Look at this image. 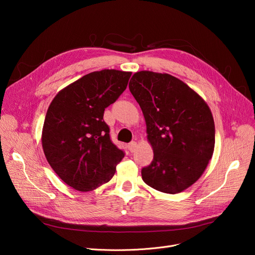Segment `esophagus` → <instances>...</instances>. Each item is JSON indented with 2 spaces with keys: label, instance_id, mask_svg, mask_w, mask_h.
<instances>
[{
  "label": "esophagus",
  "instance_id": "obj_1",
  "mask_svg": "<svg viewBox=\"0 0 255 255\" xmlns=\"http://www.w3.org/2000/svg\"><path fill=\"white\" fill-rule=\"evenodd\" d=\"M128 146L129 152L133 153V152L135 151V149H136V146H137V142H136V141H130Z\"/></svg>",
  "mask_w": 255,
  "mask_h": 255
}]
</instances>
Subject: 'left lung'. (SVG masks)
Instances as JSON below:
<instances>
[{"instance_id": "8db88e82", "label": "left lung", "mask_w": 255, "mask_h": 255, "mask_svg": "<svg viewBox=\"0 0 255 255\" xmlns=\"http://www.w3.org/2000/svg\"><path fill=\"white\" fill-rule=\"evenodd\" d=\"M128 88L143 113L154 152L152 163L141 169L143 182L166 194L188 188L213 156L215 123L210 107L170 74L137 72Z\"/></svg>"}]
</instances>
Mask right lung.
Instances as JSON below:
<instances>
[{
    "instance_id": "right-lung-1",
    "label": "right lung",
    "mask_w": 255,
    "mask_h": 255,
    "mask_svg": "<svg viewBox=\"0 0 255 255\" xmlns=\"http://www.w3.org/2000/svg\"><path fill=\"white\" fill-rule=\"evenodd\" d=\"M130 75L119 70L91 72L59 91L49 106L42 129L44 155L76 190H94L109 182L125 156L112 141L103 116L127 89Z\"/></svg>"
}]
</instances>
